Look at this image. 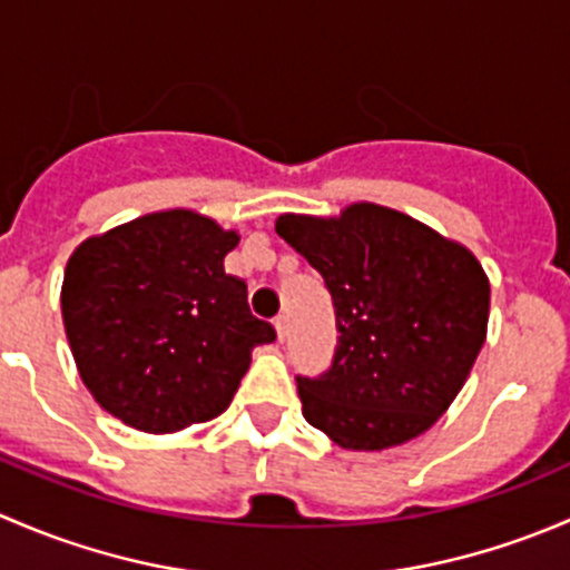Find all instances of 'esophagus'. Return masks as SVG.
<instances>
[{
  "instance_id": "obj_1",
  "label": "esophagus",
  "mask_w": 570,
  "mask_h": 570,
  "mask_svg": "<svg viewBox=\"0 0 570 570\" xmlns=\"http://www.w3.org/2000/svg\"><path fill=\"white\" fill-rule=\"evenodd\" d=\"M275 331H278V338L284 342L286 331H289V325H286V314H278V317H275Z\"/></svg>"
}]
</instances>
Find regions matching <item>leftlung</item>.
Here are the masks:
<instances>
[{"mask_svg": "<svg viewBox=\"0 0 570 570\" xmlns=\"http://www.w3.org/2000/svg\"><path fill=\"white\" fill-rule=\"evenodd\" d=\"M275 232L322 275L336 314L331 366L297 375L306 422L366 452L433 428L485 342L491 286L480 262L377 204L327 220L281 215Z\"/></svg>", "mask_w": 570, "mask_h": 570, "instance_id": "8db88e82", "label": "left lung"}]
</instances>
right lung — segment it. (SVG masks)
<instances>
[{
	"label": "right lung",
	"instance_id": "add662e5",
	"mask_svg": "<svg viewBox=\"0 0 570 570\" xmlns=\"http://www.w3.org/2000/svg\"><path fill=\"white\" fill-rule=\"evenodd\" d=\"M239 243L187 209L157 212L88 239L68 258L62 322L85 386L105 411L146 433L220 416L256 344L248 286L223 267Z\"/></svg>",
	"mask_w": 570,
	"mask_h": 570
}]
</instances>
